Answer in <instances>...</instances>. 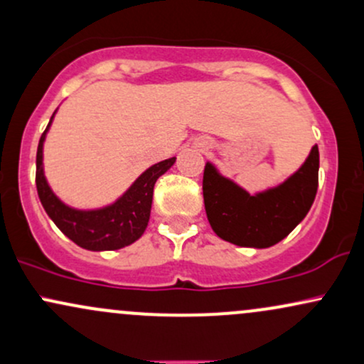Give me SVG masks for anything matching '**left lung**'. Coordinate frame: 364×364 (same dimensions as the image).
Returning <instances> with one entry per match:
<instances>
[{
  "mask_svg": "<svg viewBox=\"0 0 364 364\" xmlns=\"http://www.w3.org/2000/svg\"><path fill=\"white\" fill-rule=\"evenodd\" d=\"M320 154L313 147L304 164L282 185L250 195L210 162L203 171V203L212 229L237 246L269 248L306 217L318 188Z\"/></svg>",
  "mask_w": 364,
  "mask_h": 364,
  "instance_id": "1",
  "label": "left lung"
}]
</instances>
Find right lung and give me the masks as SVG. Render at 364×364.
I'll use <instances>...</instances> for the list:
<instances>
[{
    "instance_id": "1",
    "label": "right lung",
    "mask_w": 364,
    "mask_h": 364,
    "mask_svg": "<svg viewBox=\"0 0 364 364\" xmlns=\"http://www.w3.org/2000/svg\"><path fill=\"white\" fill-rule=\"evenodd\" d=\"M53 118L54 114L41 136L36 159V186L44 210L60 228L63 235L68 236L80 248L90 250V252H107V250H119L135 243L144 235L149 224L154 185L159 176H162L176 162V157L157 162L145 173H141L136 181L111 205L95 208V210H78V208L65 205L53 193L44 176L43 147Z\"/></svg>"
}]
</instances>
